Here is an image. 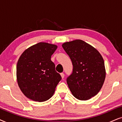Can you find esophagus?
Listing matches in <instances>:
<instances>
[{"label":"esophagus","mask_w":122,"mask_h":122,"mask_svg":"<svg viewBox=\"0 0 122 122\" xmlns=\"http://www.w3.org/2000/svg\"><path fill=\"white\" fill-rule=\"evenodd\" d=\"M61 74V78H62V79H63V78H64V76H65V74H64V73H63V72H62V73H61V74Z\"/></svg>","instance_id":"esophagus-1"}]
</instances>
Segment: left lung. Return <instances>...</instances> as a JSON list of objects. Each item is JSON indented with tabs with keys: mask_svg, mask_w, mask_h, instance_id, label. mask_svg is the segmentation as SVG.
I'll use <instances>...</instances> for the list:
<instances>
[{
	"mask_svg": "<svg viewBox=\"0 0 122 122\" xmlns=\"http://www.w3.org/2000/svg\"><path fill=\"white\" fill-rule=\"evenodd\" d=\"M64 50L70 57L72 72L66 81L72 95L87 100L98 93L106 76L104 61L96 49L80 39L64 43Z\"/></svg>",
	"mask_w": 122,
	"mask_h": 122,
	"instance_id": "left-lung-1",
	"label": "left lung"
}]
</instances>
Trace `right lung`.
I'll list each match as a JSON object with an SVG mask.
<instances>
[{
    "label": "right lung",
    "mask_w": 122,
    "mask_h": 122,
    "mask_svg": "<svg viewBox=\"0 0 122 122\" xmlns=\"http://www.w3.org/2000/svg\"><path fill=\"white\" fill-rule=\"evenodd\" d=\"M57 48L55 44L40 42L26 49L20 57L17 64V81L27 98L43 102L53 96L61 79L51 60Z\"/></svg>",
    "instance_id": "add662e5"
}]
</instances>
